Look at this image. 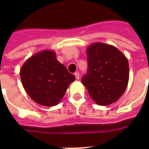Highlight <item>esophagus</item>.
Wrapping results in <instances>:
<instances>
[{
  "instance_id": "1",
  "label": "esophagus",
  "mask_w": 149,
  "mask_h": 149,
  "mask_svg": "<svg viewBox=\"0 0 149 149\" xmlns=\"http://www.w3.org/2000/svg\"><path fill=\"white\" fill-rule=\"evenodd\" d=\"M75 77H76V78H77V79H79V78H80V73H79V72H75Z\"/></svg>"
}]
</instances>
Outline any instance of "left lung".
<instances>
[{
  "label": "left lung",
  "instance_id": "left-lung-1",
  "mask_svg": "<svg viewBox=\"0 0 149 149\" xmlns=\"http://www.w3.org/2000/svg\"><path fill=\"white\" fill-rule=\"evenodd\" d=\"M88 70L81 78L91 98L99 105L114 103L125 93L129 72L125 56L114 46L94 43L87 49Z\"/></svg>",
  "mask_w": 149,
  "mask_h": 149
}]
</instances>
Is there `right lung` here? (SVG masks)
<instances>
[{
  "label": "right lung",
  "mask_w": 149,
  "mask_h": 149,
  "mask_svg": "<svg viewBox=\"0 0 149 149\" xmlns=\"http://www.w3.org/2000/svg\"><path fill=\"white\" fill-rule=\"evenodd\" d=\"M21 79L28 95L44 106H55L64 97L75 76L56 60L55 52L45 50L33 56L21 69Z\"/></svg>",
  "instance_id": "1"
}]
</instances>
